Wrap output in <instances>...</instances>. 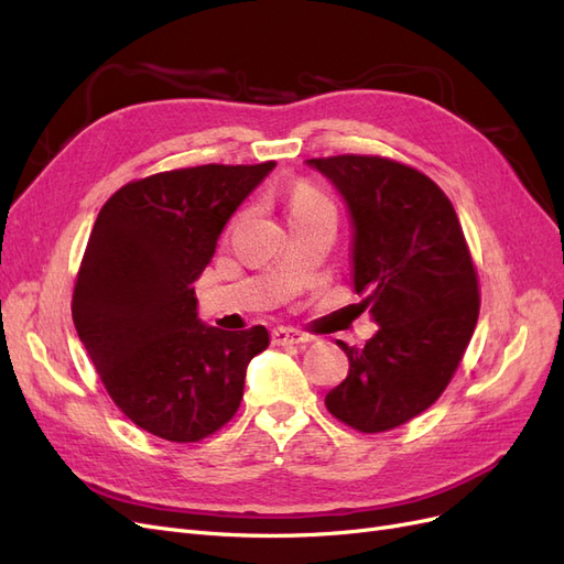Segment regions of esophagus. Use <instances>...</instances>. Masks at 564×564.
<instances>
[{
  "mask_svg": "<svg viewBox=\"0 0 564 564\" xmlns=\"http://www.w3.org/2000/svg\"><path fill=\"white\" fill-rule=\"evenodd\" d=\"M308 336L296 332V329H289V327H278L272 329V344L275 346H296V344H308Z\"/></svg>",
  "mask_w": 564,
  "mask_h": 564,
  "instance_id": "1",
  "label": "esophagus"
}]
</instances>
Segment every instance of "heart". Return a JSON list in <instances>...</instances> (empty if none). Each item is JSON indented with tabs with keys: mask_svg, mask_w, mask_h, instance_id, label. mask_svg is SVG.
<instances>
[{
	"mask_svg": "<svg viewBox=\"0 0 564 564\" xmlns=\"http://www.w3.org/2000/svg\"><path fill=\"white\" fill-rule=\"evenodd\" d=\"M317 204H329L327 197H324L322 193H317L313 185H296L294 193H292V212H299V209H311V207H317Z\"/></svg>",
	"mask_w": 564,
	"mask_h": 564,
	"instance_id": "b5f03b06",
	"label": "heart"
}]
</instances>
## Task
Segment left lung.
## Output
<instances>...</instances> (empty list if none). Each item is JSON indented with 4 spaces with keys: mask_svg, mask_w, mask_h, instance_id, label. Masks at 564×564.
Returning a JSON list of instances; mask_svg holds the SVG:
<instances>
[{
    "mask_svg": "<svg viewBox=\"0 0 564 564\" xmlns=\"http://www.w3.org/2000/svg\"><path fill=\"white\" fill-rule=\"evenodd\" d=\"M344 195L352 220V284L379 332L348 355L329 412L383 433L425 412L464 357L480 315L477 272L449 197L416 169L377 155L308 160Z\"/></svg>",
    "mask_w": 564,
    "mask_h": 564,
    "instance_id": "left-lung-1",
    "label": "left lung"
}]
</instances>
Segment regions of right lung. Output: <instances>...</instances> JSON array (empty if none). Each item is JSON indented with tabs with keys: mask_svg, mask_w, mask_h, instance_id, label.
I'll list each match as a JSON object with an SVG mask.
<instances>
[{
	"mask_svg": "<svg viewBox=\"0 0 564 564\" xmlns=\"http://www.w3.org/2000/svg\"><path fill=\"white\" fill-rule=\"evenodd\" d=\"M275 162L202 164L131 181L104 204L73 292L79 340L112 402L139 429L199 442L235 416L265 327L197 317L195 280L228 218Z\"/></svg>",
	"mask_w": 564,
	"mask_h": 564,
	"instance_id": "add662e5",
	"label": "right lung"
}]
</instances>
